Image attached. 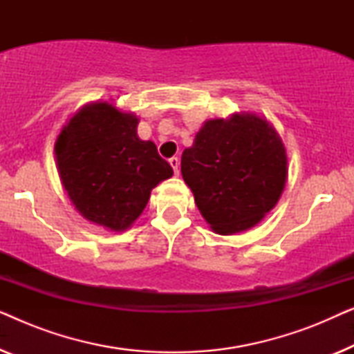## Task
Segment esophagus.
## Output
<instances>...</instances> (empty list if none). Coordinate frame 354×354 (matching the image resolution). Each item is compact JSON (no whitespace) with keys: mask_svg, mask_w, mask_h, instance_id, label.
Listing matches in <instances>:
<instances>
[{"mask_svg":"<svg viewBox=\"0 0 354 354\" xmlns=\"http://www.w3.org/2000/svg\"><path fill=\"white\" fill-rule=\"evenodd\" d=\"M169 164H171V167L174 169V174L178 176V172H180V161H178V158H171L169 159Z\"/></svg>","mask_w":354,"mask_h":354,"instance_id":"obj_1","label":"esophagus"}]
</instances>
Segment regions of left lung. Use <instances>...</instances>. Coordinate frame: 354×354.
Wrapping results in <instances>:
<instances>
[{"label": "left lung", "mask_w": 354, "mask_h": 354, "mask_svg": "<svg viewBox=\"0 0 354 354\" xmlns=\"http://www.w3.org/2000/svg\"><path fill=\"white\" fill-rule=\"evenodd\" d=\"M277 130L253 113L211 119L182 153V177L216 234L254 227L277 205L287 182Z\"/></svg>", "instance_id": "left-lung-1"}]
</instances>
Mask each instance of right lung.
<instances>
[{"label":"right lung","mask_w":354,"mask_h":354,"mask_svg":"<svg viewBox=\"0 0 354 354\" xmlns=\"http://www.w3.org/2000/svg\"><path fill=\"white\" fill-rule=\"evenodd\" d=\"M138 118L108 101L85 104L62 127L55 145L62 187L93 224L122 232L142 214L151 190L172 177L153 142L137 135Z\"/></svg>","instance_id":"1"}]
</instances>
